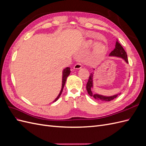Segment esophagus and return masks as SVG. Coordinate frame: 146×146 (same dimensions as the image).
<instances>
[{
  "label": "esophagus",
  "mask_w": 146,
  "mask_h": 146,
  "mask_svg": "<svg viewBox=\"0 0 146 146\" xmlns=\"http://www.w3.org/2000/svg\"><path fill=\"white\" fill-rule=\"evenodd\" d=\"M82 67V65L81 63H76L74 65V68L75 69H80Z\"/></svg>",
  "instance_id": "esophagus-1"
}]
</instances>
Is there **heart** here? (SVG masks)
Segmentation results:
<instances>
[{"instance_id":"heart-1","label":"heart","mask_w":146,"mask_h":146,"mask_svg":"<svg viewBox=\"0 0 146 146\" xmlns=\"http://www.w3.org/2000/svg\"><path fill=\"white\" fill-rule=\"evenodd\" d=\"M87 44L88 45H92V41H88ZM105 51H106V47L104 44L101 42H98L96 44L94 48V54L96 57L103 56Z\"/></svg>"}]
</instances>
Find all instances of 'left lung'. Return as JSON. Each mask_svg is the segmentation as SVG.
<instances>
[{
	"label": "left lung",
	"mask_w": 146,
	"mask_h": 146,
	"mask_svg": "<svg viewBox=\"0 0 146 146\" xmlns=\"http://www.w3.org/2000/svg\"><path fill=\"white\" fill-rule=\"evenodd\" d=\"M110 56H116L118 57H121V58L124 60L127 63H129V61H128L127 58V55L125 50L121 46V44L117 41L116 42L115 48H114V49L110 53ZM92 76H93V74L91 73L89 79H88V81L86 83V90L88 91V94L91 97H93V98L96 100L102 101H111L117 98L118 95H115L111 97H105L99 94H94L92 93V92L91 91V88L92 87V77H93Z\"/></svg>",
	"instance_id": "left-lung-1"
}]
</instances>
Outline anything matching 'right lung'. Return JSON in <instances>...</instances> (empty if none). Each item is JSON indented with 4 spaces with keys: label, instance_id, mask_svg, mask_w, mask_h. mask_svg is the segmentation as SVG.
Listing matches in <instances>:
<instances>
[{
    "label": "right lung",
    "instance_id": "obj_1",
    "mask_svg": "<svg viewBox=\"0 0 146 146\" xmlns=\"http://www.w3.org/2000/svg\"><path fill=\"white\" fill-rule=\"evenodd\" d=\"M70 68H66V69H64L63 70V81H62V88H61V91L60 92L59 95L58 96V97L56 98V99L54 101V102H56L57 100L58 99V98H60V95L61 94V92H62L63 91V88L64 86V85H65V83H66V79H67V77L69 76V75L70 74Z\"/></svg>",
    "mask_w": 146,
    "mask_h": 146
}]
</instances>
